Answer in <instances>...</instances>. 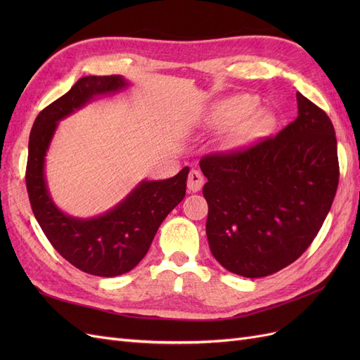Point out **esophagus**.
<instances>
[{
    "label": "esophagus",
    "instance_id": "1",
    "mask_svg": "<svg viewBox=\"0 0 360 360\" xmlns=\"http://www.w3.org/2000/svg\"><path fill=\"white\" fill-rule=\"evenodd\" d=\"M202 184H204L202 174L200 171H197V169H192L189 172V177H188V189H189V192H198V191H201Z\"/></svg>",
    "mask_w": 360,
    "mask_h": 360
}]
</instances>
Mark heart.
Here are the masks:
<instances>
[{"label": "heart", "mask_w": 360, "mask_h": 360, "mask_svg": "<svg viewBox=\"0 0 360 360\" xmlns=\"http://www.w3.org/2000/svg\"><path fill=\"white\" fill-rule=\"evenodd\" d=\"M254 96L237 94L216 102L202 120V127L216 130L224 125L222 148L240 150L269 136L276 129V117L267 110H255Z\"/></svg>", "instance_id": "b5f03b06"}]
</instances>
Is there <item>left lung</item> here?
Instances as JSON below:
<instances>
[{
	"label": "left lung",
	"mask_w": 360,
	"mask_h": 360,
	"mask_svg": "<svg viewBox=\"0 0 360 360\" xmlns=\"http://www.w3.org/2000/svg\"><path fill=\"white\" fill-rule=\"evenodd\" d=\"M297 118L275 136L200 167L209 204L205 234L231 274L263 278L296 261L320 231L340 180L335 129L296 93Z\"/></svg>",
	"instance_id": "obj_1"
}]
</instances>
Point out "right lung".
I'll return each mask as SVG.
<instances>
[{
	"mask_svg": "<svg viewBox=\"0 0 360 360\" xmlns=\"http://www.w3.org/2000/svg\"><path fill=\"white\" fill-rule=\"evenodd\" d=\"M123 76H84L43 110L28 143L27 189L43 233L60 255L85 274L112 278L127 274L148 252L168 213L186 193L189 167L165 180H141L112 209L93 217H76L53 202L45 165L58 123L101 96L129 86Z\"/></svg>",
	"mask_w": 360,
	"mask_h": 360,
	"instance_id": "add662e5",
	"label": "right lung"
}]
</instances>
